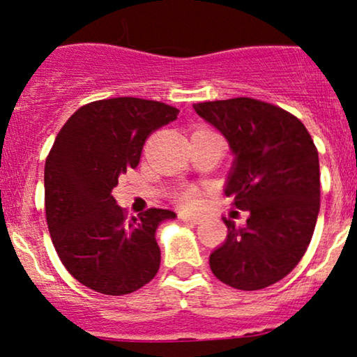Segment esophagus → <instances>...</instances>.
I'll list each match as a JSON object with an SVG mask.
<instances>
[{
	"mask_svg": "<svg viewBox=\"0 0 357 357\" xmlns=\"http://www.w3.org/2000/svg\"><path fill=\"white\" fill-rule=\"evenodd\" d=\"M179 218L183 221H191V223H198V221H202V216L190 215V213H179Z\"/></svg>",
	"mask_w": 357,
	"mask_h": 357,
	"instance_id": "1",
	"label": "esophagus"
}]
</instances>
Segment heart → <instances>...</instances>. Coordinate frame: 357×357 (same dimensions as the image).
I'll return each instance as SVG.
<instances>
[{"label": "heart", "instance_id": "heart-1", "mask_svg": "<svg viewBox=\"0 0 357 357\" xmlns=\"http://www.w3.org/2000/svg\"><path fill=\"white\" fill-rule=\"evenodd\" d=\"M195 134H216V132H213L210 129H198L195 130ZM198 196H199V191L196 190V188L190 186V188H181V190L174 191L173 199L176 204H179V206L192 208L196 204V202H198Z\"/></svg>", "mask_w": 357, "mask_h": 357}]
</instances>
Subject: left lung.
Listing matches in <instances>:
<instances>
[{
  "mask_svg": "<svg viewBox=\"0 0 357 357\" xmlns=\"http://www.w3.org/2000/svg\"><path fill=\"white\" fill-rule=\"evenodd\" d=\"M199 117L235 153L225 195L248 213L245 228L223 218L227 241L210 255L223 284L258 290L289 275L312 240L321 208L319 154L294 114L250 97L198 102Z\"/></svg>",
  "mask_w": 357,
  "mask_h": 357,
  "instance_id": "obj_1",
  "label": "left lung"
}]
</instances>
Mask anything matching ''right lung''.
<instances>
[{"label": "right lung", "mask_w": 357, "mask_h": 357, "mask_svg": "<svg viewBox=\"0 0 357 357\" xmlns=\"http://www.w3.org/2000/svg\"><path fill=\"white\" fill-rule=\"evenodd\" d=\"M178 114L165 102L117 97L82 105L60 129L45 161V213L61 264L82 285L126 296L158 273L155 228L176 215L149 208L127 220L112 190Z\"/></svg>", "instance_id": "add662e5"}]
</instances>
